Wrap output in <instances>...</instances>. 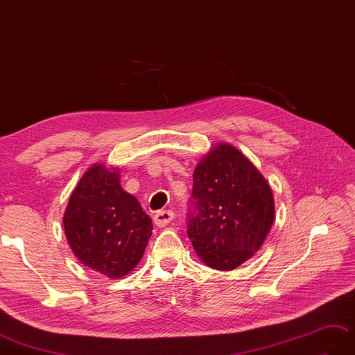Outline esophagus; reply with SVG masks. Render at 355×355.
Returning a JSON list of instances; mask_svg holds the SVG:
<instances>
[{
	"mask_svg": "<svg viewBox=\"0 0 355 355\" xmlns=\"http://www.w3.org/2000/svg\"><path fill=\"white\" fill-rule=\"evenodd\" d=\"M174 219V213L171 210H160L154 215V224L157 227H166Z\"/></svg>",
	"mask_w": 355,
	"mask_h": 355,
	"instance_id": "34e87169",
	"label": "esophagus"
}]
</instances>
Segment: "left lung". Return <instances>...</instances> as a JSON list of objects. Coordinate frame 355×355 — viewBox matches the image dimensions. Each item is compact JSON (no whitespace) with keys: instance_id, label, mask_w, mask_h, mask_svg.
Returning <instances> with one entry per match:
<instances>
[{"instance_id":"left-lung-1","label":"left lung","mask_w":355,"mask_h":355,"mask_svg":"<svg viewBox=\"0 0 355 355\" xmlns=\"http://www.w3.org/2000/svg\"><path fill=\"white\" fill-rule=\"evenodd\" d=\"M187 236L205 265L232 270L257 252L274 224L272 189L228 144L204 155L193 172Z\"/></svg>"}]
</instances>
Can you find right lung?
I'll list each match as a JSON object with an SVG mask.
<instances>
[{
    "mask_svg": "<svg viewBox=\"0 0 355 355\" xmlns=\"http://www.w3.org/2000/svg\"><path fill=\"white\" fill-rule=\"evenodd\" d=\"M119 183V168L92 164L72 191L63 215L73 255L112 279L137 266L153 234L151 218Z\"/></svg>",
    "mask_w": 355,
    "mask_h": 355,
    "instance_id": "obj_1",
    "label": "right lung"
}]
</instances>
